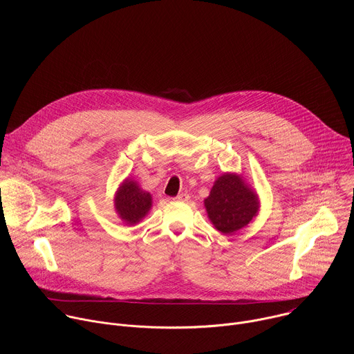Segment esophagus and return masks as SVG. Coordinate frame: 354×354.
Here are the masks:
<instances>
[{"instance_id":"obj_1","label":"esophagus","mask_w":354,"mask_h":354,"mask_svg":"<svg viewBox=\"0 0 354 354\" xmlns=\"http://www.w3.org/2000/svg\"><path fill=\"white\" fill-rule=\"evenodd\" d=\"M175 198H176V200H182V201H186V200H189V194H187V193H180V194H178Z\"/></svg>"}]
</instances>
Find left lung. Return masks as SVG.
Segmentation results:
<instances>
[{
    "label": "left lung",
    "mask_w": 354,
    "mask_h": 354,
    "mask_svg": "<svg viewBox=\"0 0 354 354\" xmlns=\"http://www.w3.org/2000/svg\"><path fill=\"white\" fill-rule=\"evenodd\" d=\"M258 205L257 193L231 174L220 176L205 200L209 218L223 234H232L248 225L257 216Z\"/></svg>",
    "instance_id": "obj_1"
}]
</instances>
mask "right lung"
Masks as SVG:
<instances>
[{
    "label": "right lung",
    "instance_id": "add662e5",
    "mask_svg": "<svg viewBox=\"0 0 354 354\" xmlns=\"http://www.w3.org/2000/svg\"><path fill=\"white\" fill-rule=\"evenodd\" d=\"M115 206L122 220L127 224H136L151 209V194L142 192L136 182L127 179L118 190Z\"/></svg>",
    "mask_w": 354,
    "mask_h": 354
}]
</instances>
